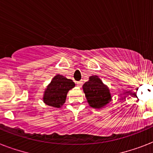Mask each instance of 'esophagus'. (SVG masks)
Returning a JSON list of instances; mask_svg holds the SVG:
<instances>
[{
    "label": "esophagus",
    "mask_w": 153,
    "mask_h": 153,
    "mask_svg": "<svg viewBox=\"0 0 153 153\" xmlns=\"http://www.w3.org/2000/svg\"><path fill=\"white\" fill-rule=\"evenodd\" d=\"M76 84H77V86H79V87H81V86H82V81L76 82Z\"/></svg>",
    "instance_id": "34e87169"
}]
</instances>
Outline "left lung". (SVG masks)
<instances>
[{
  "instance_id": "left-lung-1",
  "label": "left lung",
  "mask_w": 153,
  "mask_h": 153,
  "mask_svg": "<svg viewBox=\"0 0 153 153\" xmlns=\"http://www.w3.org/2000/svg\"><path fill=\"white\" fill-rule=\"evenodd\" d=\"M87 102L94 109H101L111 101L109 89L105 85L98 76L92 75L82 86Z\"/></svg>"
}]
</instances>
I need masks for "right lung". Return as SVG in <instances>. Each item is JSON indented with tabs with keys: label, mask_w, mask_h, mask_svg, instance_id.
I'll list each match as a JSON object with an SVG mask.
<instances>
[{
	"label": "right lung",
	"mask_w": 153,
	"mask_h": 153,
	"mask_svg": "<svg viewBox=\"0 0 153 153\" xmlns=\"http://www.w3.org/2000/svg\"><path fill=\"white\" fill-rule=\"evenodd\" d=\"M74 86L75 84L71 79H67L60 74H56L47 86L43 101L48 105L60 108L66 102L68 91Z\"/></svg>",
	"instance_id": "1"
}]
</instances>
